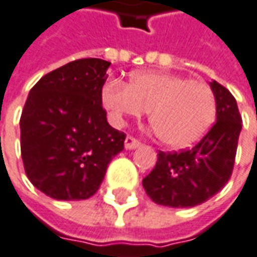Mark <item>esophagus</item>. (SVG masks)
<instances>
[{
	"instance_id": "1",
	"label": "esophagus",
	"mask_w": 257,
	"mask_h": 257,
	"mask_svg": "<svg viewBox=\"0 0 257 257\" xmlns=\"http://www.w3.org/2000/svg\"><path fill=\"white\" fill-rule=\"evenodd\" d=\"M141 147V142L138 140H135L134 137H126L125 140V150H135Z\"/></svg>"
}]
</instances>
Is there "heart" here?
I'll return each instance as SVG.
<instances>
[{
    "instance_id": "heart-1",
    "label": "heart",
    "mask_w": 257,
    "mask_h": 257,
    "mask_svg": "<svg viewBox=\"0 0 257 257\" xmlns=\"http://www.w3.org/2000/svg\"><path fill=\"white\" fill-rule=\"evenodd\" d=\"M102 103L116 122L148 112L155 137L173 150L201 140L216 116V96L208 84L154 70L132 74L129 84L109 80L102 90Z\"/></svg>"
}]
</instances>
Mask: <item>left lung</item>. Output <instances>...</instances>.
I'll use <instances>...</instances> for the list:
<instances>
[{
  "label": "left lung",
  "mask_w": 257,
  "mask_h": 257,
  "mask_svg": "<svg viewBox=\"0 0 257 257\" xmlns=\"http://www.w3.org/2000/svg\"><path fill=\"white\" fill-rule=\"evenodd\" d=\"M216 96V123L194 148L158 152V161L144 180L145 193L157 204L174 208L207 201L227 184L237 151L241 116L229 90L210 82Z\"/></svg>",
  "instance_id": "8db88e82"
}]
</instances>
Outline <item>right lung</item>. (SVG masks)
I'll list each match as a JSON object with an SVG mask.
<instances>
[{
	"label": "right lung",
	"mask_w": 257,
	"mask_h": 257,
	"mask_svg": "<svg viewBox=\"0 0 257 257\" xmlns=\"http://www.w3.org/2000/svg\"><path fill=\"white\" fill-rule=\"evenodd\" d=\"M110 63L80 59L43 76L24 105L21 157L28 180L54 200H86L102 184L125 134L107 123L102 87Z\"/></svg>",
	"instance_id": "right-lung-1"
}]
</instances>
